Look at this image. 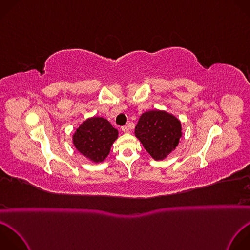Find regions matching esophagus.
<instances>
[{
	"label": "esophagus",
	"mask_w": 250,
	"mask_h": 250,
	"mask_svg": "<svg viewBox=\"0 0 250 250\" xmlns=\"http://www.w3.org/2000/svg\"><path fill=\"white\" fill-rule=\"evenodd\" d=\"M122 130H123L124 133H129V129H128L127 126H123V127H122Z\"/></svg>",
	"instance_id": "34e87169"
}]
</instances>
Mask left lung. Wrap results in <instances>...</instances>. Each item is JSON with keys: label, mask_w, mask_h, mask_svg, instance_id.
<instances>
[{"label": "left lung", "mask_w": 250, "mask_h": 250, "mask_svg": "<svg viewBox=\"0 0 250 250\" xmlns=\"http://www.w3.org/2000/svg\"><path fill=\"white\" fill-rule=\"evenodd\" d=\"M134 135L155 161H162L175 151L181 142L182 123L166 111H147L140 116Z\"/></svg>", "instance_id": "obj_1"}]
</instances>
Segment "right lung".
<instances>
[{"mask_svg":"<svg viewBox=\"0 0 250 250\" xmlns=\"http://www.w3.org/2000/svg\"><path fill=\"white\" fill-rule=\"evenodd\" d=\"M119 131L108 120L91 117L78 125L72 134L75 149L93 163H102L118 139Z\"/></svg>","mask_w":250,"mask_h":250,"instance_id":"right-lung-1","label":"right lung"}]
</instances>
